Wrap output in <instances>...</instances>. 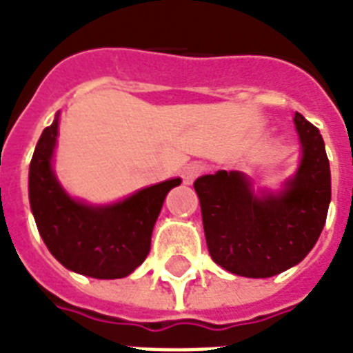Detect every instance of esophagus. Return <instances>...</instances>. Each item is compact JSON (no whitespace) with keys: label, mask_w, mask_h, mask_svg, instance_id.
Instances as JSON below:
<instances>
[{"label":"esophagus","mask_w":353,"mask_h":353,"mask_svg":"<svg viewBox=\"0 0 353 353\" xmlns=\"http://www.w3.org/2000/svg\"><path fill=\"white\" fill-rule=\"evenodd\" d=\"M201 172H203V166L198 165V163H190V165L183 168V181L187 183V185H192V183L201 176Z\"/></svg>","instance_id":"obj_1"}]
</instances>
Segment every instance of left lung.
Returning <instances> with one entry per match:
<instances>
[{
  "mask_svg": "<svg viewBox=\"0 0 353 353\" xmlns=\"http://www.w3.org/2000/svg\"><path fill=\"white\" fill-rule=\"evenodd\" d=\"M302 144L299 170L279 194L252 192L240 172L218 170L194 181L210 258L229 273L268 279L302 262L317 243L332 199L323 135L295 113Z\"/></svg>",
  "mask_w": 353,
  "mask_h": 353,
  "instance_id": "obj_1",
  "label": "left lung"
}]
</instances>
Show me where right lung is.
I'll return each mask as SVG.
<instances>
[{
	"label": "right lung",
	"mask_w": 353,
	"mask_h": 353,
	"mask_svg": "<svg viewBox=\"0 0 353 353\" xmlns=\"http://www.w3.org/2000/svg\"><path fill=\"white\" fill-rule=\"evenodd\" d=\"M58 113L36 144L29 166L30 210L40 236L63 268L93 279H124L146 260L166 194L181 179L143 188L106 207L69 198L52 172Z\"/></svg>",
	"instance_id": "1"
}]
</instances>
